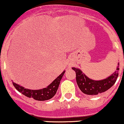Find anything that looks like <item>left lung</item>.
Returning a JSON list of instances; mask_svg holds the SVG:
<instances>
[{"label":"left lung","instance_id":"8db88e82","mask_svg":"<svg viewBox=\"0 0 124 124\" xmlns=\"http://www.w3.org/2000/svg\"><path fill=\"white\" fill-rule=\"evenodd\" d=\"M119 63L117 71L107 78L99 81H95L87 77L81 70L76 68H72L76 72V78L78 86L80 90L87 95H97L104 93L110 89L116 83L119 75Z\"/></svg>","mask_w":124,"mask_h":124}]
</instances>
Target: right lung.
I'll return each instance as SVG.
<instances>
[{"mask_svg":"<svg viewBox=\"0 0 124 124\" xmlns=\"http://www.w3.org/2000/svg\"><path fill=\"white\" fill-rule=\"evenodd\" d=\"M64 73L65 71H64L59 76H58L46 87L38 90H31L20 86L14 82H12V83L16 89L23 94L24 96L30 98H33L37 101H46L51 99L55 95L60 85L61 78L64 75Z\"/></svg>","mask_w":124,"mask_h":124,"instance_id":"right-lung-1","label":"right lung"}]
</instances>
